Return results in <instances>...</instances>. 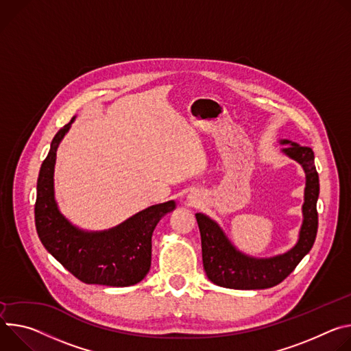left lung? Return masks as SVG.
Wrapping results in <instances>:
<instances>
[{
	"label": "left lung",
	"instance_id": "left-lung-1",
	"mask_svg": "<svg viewBox=\"0 0 351 351\" xmlns=\"http://www.w3.org/2000/svg\"><path fill=\"white\" fill-rule=\"evenodd\" d=\"M283 153L298 162L305 171V191L302 205V226L297 244L286 254L274 258H252L241 254L226 237L220 226L202 213H197L201 231L204 269L210 282L236 290H261L282 283L300 261L311 251L318 231L317 201L319 197V177L314 163V152L283 139Z\"/></svg>",
	"mask_w": 351,
	"mask_h": 351
}]
</instances>
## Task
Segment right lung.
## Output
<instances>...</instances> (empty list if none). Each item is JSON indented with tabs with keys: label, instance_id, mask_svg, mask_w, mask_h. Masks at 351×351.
Masks as SVG:
<instances>
[{
	"label": "right lung",
	"instance_id": "add662e5",
	"mask_svg": "<svg viewBox=\"0 0 351 351\" xmlns=\"http://www.w3.org/2000/svg\"><path fill=\"white\" fill-rule=\"evenodd\" d=\"M71 123L54 136L37 180L34 221L45 248L71 274L88 285L127 287L139 283L150 269L152 234L176 202L153 205L124 223L104 231H84L72 226L54 199L57 147Z\"/></svg>",
	"mask_w": 351,
	"mask_h": 351
}]
</instances>
